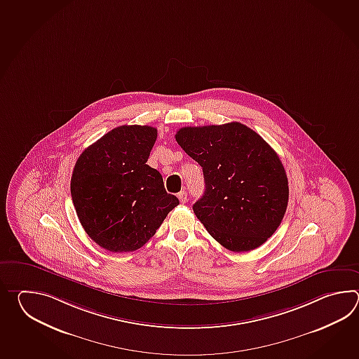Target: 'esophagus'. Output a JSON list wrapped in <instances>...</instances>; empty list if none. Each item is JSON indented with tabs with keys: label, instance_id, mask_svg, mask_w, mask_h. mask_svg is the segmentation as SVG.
I'll list each match as a JSON object with an SVG mask.
<instances>
[{
	"label": "esophagus",
	"instance_id": "esophagus-1",
	"mask_svg": "<svg viewBox=\"0 0 359 359\" xmlns=\"http://www.w3.org/2000/svg\"><path fill=\"white\" fill-rule=\"evenodd\" d=\"M177 198H180V201H181L182 204H184V203L187 201V192H186V191H181V192H178Z\"/></svg>",
	"mask_w": 359,
	"mask_h": 359
}]
</instances>
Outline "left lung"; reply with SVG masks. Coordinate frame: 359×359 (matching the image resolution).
I'll return each instance as SVG.
<instances>
[{"instance_id": "left-lung-1", "label": "left lung", "mask_w": 359, "mask_h": 359, "mask_svg": "<svg viewBox=\"0 0 359 359\" xmlns=\"http://www.w3.org/2000/svg\"><path fill=\"white\" fill-rule=\"evenodd\" d=\"M176 141L203 168L205 191L192 209L231 252H250L281 224L289 182L275 150L238 122L183 127Z\"/></svg>"}]
</instances>
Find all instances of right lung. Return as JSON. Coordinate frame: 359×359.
Here are the masks:
<instances>
[{
    "label": "right lung",
    "mask_w": 359,
    "mask_h": 359,
    "mask_svg": "<svg viewBox=\"0 0 359 359\" xmlns=\"http://www.w3.org/2000/svg\"><path fill=\"white\" fill-rule=\"evenodd\" d=\"M158 137L150 126H121L78 158L70 192L87 235L111 252L145 245L180 201L146 164Z\"/></svg>",
    "instance_id": "obj_1"
}]
</instances>
